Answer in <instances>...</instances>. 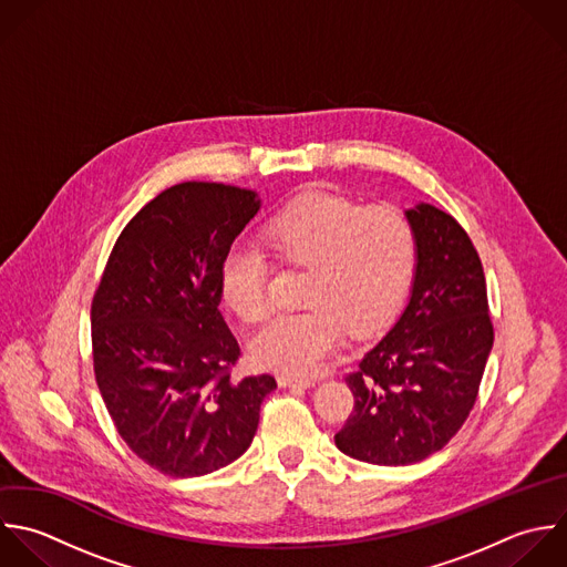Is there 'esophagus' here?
I'll return each instance as SVG.
<instances>
[{"instance_id": "1", "label": "esophagus", "mask_w": 567, "mask_h": 567, "mask_svg": "<svg viewBox=\"0 0 567 567\" xmlns=\"http://www.w3.org/2000/svg\"><path fill=\"white\" fill-rule=\"evenodd\" d=\"M313 384H316L313 380L293 378V375H280V378H278V386H280V389H311Z\"/></svg>"}]
</instances>
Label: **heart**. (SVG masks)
<instances>
[{"mask_svg":"<svg viewBox=\"0 0 567 567\" xmlns=\"http://www.w3.org/2000/svg\"><path fill=\"white\" fill-rule=\"evenodd\" d=\"M258 243L280 265L307 269L300 313L271 318L251 340L249 360L293 378L318 373L349 336L382 327L404 300L417 258L409 218L393 207L313 192L258 229ZM220 298L243 322L267 313V262L256 247H231L220 265Z\"/></svg>","mask_w":567,"mask_h":567,"instance_id":"heart-1","label":"heart"}]
</instances>
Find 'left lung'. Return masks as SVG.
I'll return each mask as SVG.
<instances>
[{
    "instance_id": "8db88e82",
    "label": "left lung",
    "mask_w": 567,
    "mask_h": 567,
    "mask_svg": "<svg viewBox=\"0 0 567 567\" xmlns=\"http://www.w3.org/2000/svg\"><path fill=\"white\" fill-rule=\"evenodd\" d=\"M417 258L409 302L347 378L353 413L336 446L375 466H409L442 451L471 415L493 351L482 260L446 212L406 209Z\"/></svg>"
}]
</instances>
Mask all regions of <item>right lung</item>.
Returning <instances> with one entry per match:
<instances>
[{
	"label": "right lung",
	"mask_w": 567,
	"mask_h": 567,
	"mask_svg": "<svg viewBox=\"0 0 567 567\" xmlns=\"http://www.w3.org/2000/svg\"><path fill=\"white\" fill-rule=\"evenodd\" d=\"M254 189L187 181L121 231L92 300V358L130 451L169 477H200L251 444L271 375L229 378L240 349L223 320L220 265L258 214Z\"/></svg>",
	"instance_id": "add662e5"
}]
</instances>
